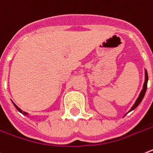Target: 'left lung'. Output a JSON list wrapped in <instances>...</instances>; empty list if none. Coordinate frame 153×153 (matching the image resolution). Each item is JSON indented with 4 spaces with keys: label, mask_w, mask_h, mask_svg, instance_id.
Returning a JSON list of instances; mask_svg holds the SVG:
<instances>
[{
    "label": "left lung",
    "mask_w": 153,
    "mask_h": 153,
    "mask_svg": "<svg viewBox=\"0 0 153 153\" xmlns=\"http://www.w3.org/2000/svg\"><path fill=\"white\" fill-rule=\"evenodd\" d=\"M145 78H146V79H145V82H144V85H143V88H142V90L141 91V92H140L138 98L137 99V100L135 101L134 104L132 106V107L131 108V110L128 111V113L131 112V110H134V109H135L136 107L140 104V102H142V99L144 98V96L145 94H146V89H147V82H148V74H147V71L146 70H145Z\"/></svg>",
    "instance_id": "obj_1"
}]
</instances>
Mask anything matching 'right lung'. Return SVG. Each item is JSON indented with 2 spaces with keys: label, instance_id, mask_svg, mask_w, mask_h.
Segmentation results:
<instances>
[{
  "label": "right lung",
  "instance_id": "right-lung-1",
  "mask_svg": "<svg viewBox=\"0 0 153 153\" xmlns=\"http://www.w3.org/2000/svg\"><path fill=\"white\" fill-rule=\"evenodd\" d=\"M13 104H14V106H15V108L17 109V110H18V111H19V112L22 113V114H23V115H28V114H27V113L24 112V111H22V110H21V109H20V108H19V107H18V106H16V105H15V103H14V102H13Z\"/></svg>",
  "mask_w": 153,
  "mask_h": 153
}]
</instances>
